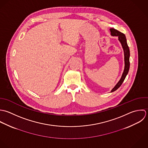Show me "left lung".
I'll list each match as a JSON object with an SVG mask.
<instances>
[{"label": "left lung", "instance_id": "obj_1", "mask_svg": "<svg viewBox=\"0 0 148 148\" xmlns=\"http://www.w3.org/2000/svg\"><path fill=\"white\" fill-rule=\"evenodd\" d=\"M110 31L111 32V35L112 36H118V40L121 42V45L122 46L123 52H124V60H125V67L124 70L122 73V77L119 81L117 85L114 86V88L112 90L111 92H113L116 91L121 86L123 82L124 81L128 72L129 70V67H130V61H129V57H130V50L129 48L127 46L126 36L124 34L118 30H116L113 28L110 29Z\"/></svg>", "mask_w": 148, "mask_h": 148}]
</instances>
